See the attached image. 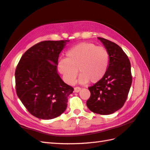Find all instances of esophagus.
I'll return each instance as SVG.
<instances>
[{"label":"esophagus","instance_id":"esophagus-1","mask_svg":"<svg viewBox=\"0 0 150 150\" xmlns=\"http://www.w3.org/2000/svg\"><path fill=\"white\" fill-rule=\"evenodd\" d=\"M81 90V88L79 87H75L74 88V92H75V93H78V92H79Z\"/></svg>","mask_w":150,"mask_h":150}]
</instances>
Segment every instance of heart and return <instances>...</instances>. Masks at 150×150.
<instances>
[{
	"label": "heart",
	"instance_id": "b5f03b06",
	"mask_svg": "<svg viewBox=\"0 0 150 150\" xmlns=\"http://www.w3.org/2000/svg\"><path fill=\"white\" fill-rule=\"evenodd\" d=\"M110 62V56L106 48L95 44L82 42L73 46L66 52V58H60L57 69L64 81L73 84L80 73L79 82L82 84L90 81L96 83L106 73Z\"/></svg>",
	"mask_w": 150,
	"mask_h": 150
}]
</instances>
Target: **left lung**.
Returning <instances> with one entry per match:
<instances>
[{"label":"left lung","instance_id":"8db88e82","mask_svg":"<svg viewBox=\"0 0 150 150\" xmlns=\"http://www.w3.org/2000/svg\"><path fill=\"white\" fill-rule=\"evenodd\" d=\"M98 39L108 52L110 62L104 77L88 88L91 95L86 105L92 112L110 115L120 109L128 97L132 82L131 64L119 45L104 38Z\"/></svg>","mask_w":150,"mask_h":150}]
</instances>
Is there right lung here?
Instances as JSON below:
<instances>
[{
	"mask_svg": "<svg viewBox=\"0 0 150 150\" xmlns=\"http://www.w3.org/2000/svg\"><path fill=\"white\" fill-rule=\"evenodd\" d=\"M69 40H46L28 49L15 70L18 97L28 111L37 118L49 120L66 109L73 88L66 84L57 73L60 53Z\"/></svg>",
	"mask_w": 150,
	"mask_h": 150,
	"instance_id": "1",
	"label": "right lung"
}]
</instances>
